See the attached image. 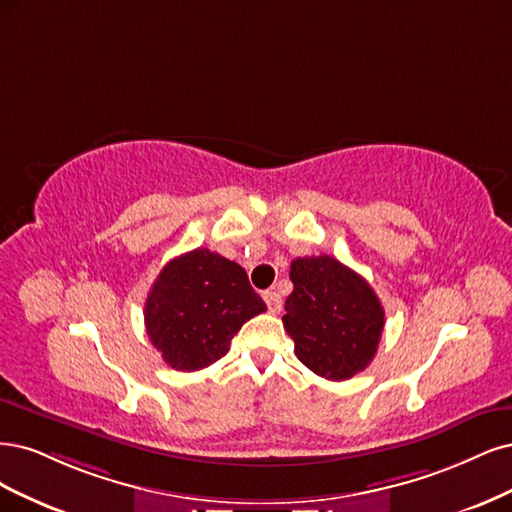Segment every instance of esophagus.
<instances>
[{
  "label": "esophagus",
  "instance_id": "1",
  "mask_svg": "<svg viewBox=\"0 0 512 512\" xmlns=\"http://www.w3.org/2000/svg\"><path fill=\"white\" fill-rule=\"evenodd\" d=\"M263 300H266L268 310L274 312V315H276V312H280V308H283V300H280V295L276 291H272V289L263 293Z\"/></svg>",
  "mask_w": 512,
  "mask_h": 512
}]
</instances>
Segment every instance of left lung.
<instances>
[{"label":"left lung","instance_id":"8db88e82","mask_svg":"<svg viewBox=\"0 0 512 512\" xmlns=\"http://www.w3.org/2000/svg\"><path fill=\"white\" fill-rule=\"evenodd\" d=\"M287 334L302 364L327 381L366 370L381 342L385 310L374 289L329 255L291 261Z\"/></svg>","mask_w":512,"mask_h":512}]
</instances>
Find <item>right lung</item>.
<instances>
[{
  "label": "right lung",
  "mask_w": 512,
  "mask_h": 512,
  "mask_svg": "<svg viewBox=\"0 0 512 512\" xmlns=\"http://www.w3.org/2000/svg\"><path fill=\"white\" fill-rule=\"evenodd\" d=\"M263 310L242 266L195 249L159 272L144 304V325L170 368L195 372L221 359L240 327Z\"/></svg>",
  "instance_id": "add662e5"
}]
</instances>
